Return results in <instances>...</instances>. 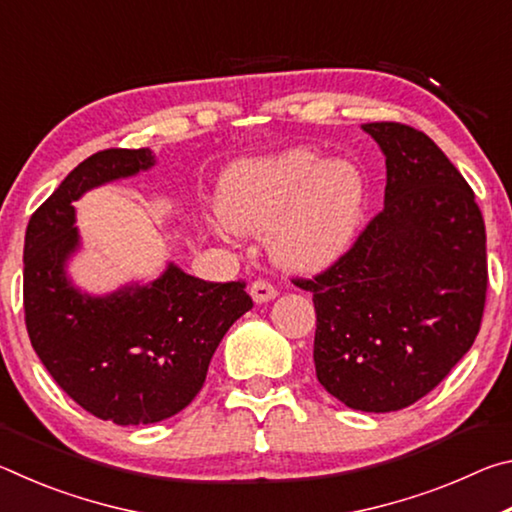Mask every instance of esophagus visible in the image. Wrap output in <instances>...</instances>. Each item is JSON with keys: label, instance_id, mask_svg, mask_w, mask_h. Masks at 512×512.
<instances>
[{"label": "esophagus", "instance_id": "34e87169", "mask_svg": "<svg viewBox=\"0 0 512 512\" xmlns=\"http://www.w3.org/2000/svg\"><path fill=\"white\" fill-rule=\"evenodd\" d=\"M250 296H253V300L262 305V302H268V300H273L277 296V289L273 287L271 282L255 280L253 284H250Z\"/></svg>", "mask_w": 512, "mask_h": 512}]
</instances>
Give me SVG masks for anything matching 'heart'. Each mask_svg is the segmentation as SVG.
<instances>
[{
    "label": "heart",
    "mask_w": 512,
    "mask_h": 512,
    "mask_svg": "<svg viewBox=\"0 0 512 512\" xmlns=\"http://www.w3.org/2000/svg\"><path fill=\"white\" fill-rule=\"evenodd\" d=\"M363 205L361 171L348 160H320L289 149L225 171L219 214L230 230L266 232L273 259L311 273L334 264L352 244Z\"/></svg>",
    "instance_id": "heart-1"
}]
</instances>
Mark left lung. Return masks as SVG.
Returning <instances> with one entry per match:
<instances>
[{"instance_id":"8db88e82","label":"left lung","mask_w":512,"mask_h":512,"mask_svg":"<svg viewBox=\"0 0 512 512\" xmlns=\"http://www.w3.org/2000/svg\"><path fill=\"white\" fill-rule=\"evenodd\" d=\"M384 210L348 253L293 284L314 293L316 377L345 406L388 413L433 391L479 334L488 257L472 187L422 131L372 121Z\"/></svg>"}]
</instances>
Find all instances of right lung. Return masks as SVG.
<instances>
[{
    "mask_svg": "<svg viewBox=\"0 0 512 512\" xmlns=\"http://www.w3.org/2000/svg\"><path fill=\"white\" fill-rule=\"evenodd\" d=\"M149 149L83 160L33 212L24 237V320L56 384L101 420L151 424L194 400L225 332L253 307L246 282H205L169 264L146 287L88 296L67 280L79 248L74 201L153 167Z\"/></svg>",
    "mask_w": 512,
    "mask_h": 512,
    "instance_id": "obj_1",
    "label": "right lung"
}]
</instances>
